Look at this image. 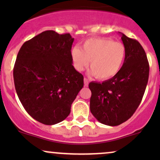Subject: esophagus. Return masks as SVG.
<instances>
[{"mask_svg":"<svg viewBox=\"0 0 160 160\" xmlns=\"http://www.w3.org/2000/svg\"><path fill=\"white\" fill-rule=\"evenodd\" d=\"M84 86H85V87L88 86V84H89V81H88V79H87V78H84Z\"/></svg>","mask_w":160,"mask_h":160,"instance_id":"obj_1","label":"esophagus"}]
</instances>
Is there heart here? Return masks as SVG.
I'll list each match as a JSON object with an SVG mask.
<instances>
[{
    "mask_svg": "<svg viewBox=\"0 0 160 160\" xmlns=\"http://www.w3.org/2000/svg\"><path fill=\"white\" fill-rule=\"evenodd\" d=\"M125 54L123 43L99 37L87 39L82 44V49L74 47L71 50L75 68L78 71H84L90 60L89 74L100 80L108 79L119 73Z\"/></svg>",
    "mask_w": 160,
    "mask_h": 160,
    "instance_id": "heart-1",
    "label": "heart"
}]
</instances>
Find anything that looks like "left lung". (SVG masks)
Listing matches in <instances>:
<instances>
[{"instance_id": "obj_1", "label": "left lung", "mask_w": 160, "mask_h": 160, "mask_svg": "<svg viewBox=\"0 0 160 160\" xmlns=\"http://www.w3.org/2000/svg\"><path fill=\"white\" fill-rule=\"evenodd\" d=\"M126 49L123 65L117 75L102 83L90 82V111L100 123L121 124L133 115L145 92L149 65L138 41L121 33Z\"/></svg>"}]
</instances>
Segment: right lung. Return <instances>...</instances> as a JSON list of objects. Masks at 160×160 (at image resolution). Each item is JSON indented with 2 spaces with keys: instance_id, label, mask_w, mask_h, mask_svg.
I'll return each instance as SVG.
<instances>
[{
  "instance_id": "right-lung-1",
  "label": "right lung",
  "mask_w": 160,
  "mask_h": 160,
  "mask_svg": "<svg viewBox=\"0 0 160 160\" xmlns=\"http://www.w3.org/2000/svg\"><path fill=\"white\" fill-rule=\"evenodd\" d=\"M70 33L47 30L23 43L14 67L16 92L36 121L52 125L66 119L84 86V76L72 65Z\"/></svg>"
}]
</instances>
